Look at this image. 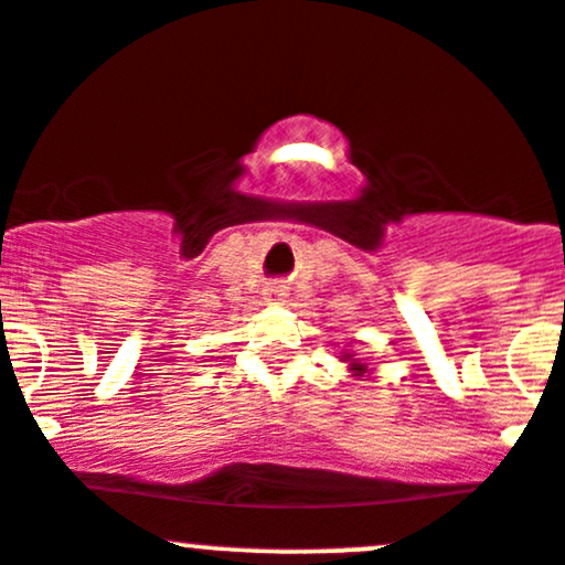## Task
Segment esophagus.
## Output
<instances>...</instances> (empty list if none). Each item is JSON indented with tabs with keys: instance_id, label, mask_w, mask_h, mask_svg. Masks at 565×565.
<instances>
[{
	"instance_id": "esophagus-1",
	"label": "esophagus",
	"mask_w": 565,
	"mask_h": 565,
	"mask_svg": "<svg viewBox=\"0 0 565 565\" xmlns=\"http://www.w3.org/2000/svg\"><path fill=\"white\" fill-rule=\"evenodd\" d=\"M268 295H270V300H284V297H287V289H284V287H270Z\"/></svg>"
}]
</instances>
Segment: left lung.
Segmentation results:
<instances>
[{
	"label": "left lung",
	"mask_w": 565,
	"mask_h": 565,
	"mask_svg": "<svg viewBox=\"0 0 565 565\" xmlns=\"http://www.w3.org/2000/svg\"><path fill=\"white\" fill-rule=\"evenodd\" d=\"M340 362H349V373L351 377H356V381H367L370 375H373V367H367V362L364 359H359L353 351H340Z\"/></svg>",
	"instance_id": "8db88e82"
}]
</instances>
